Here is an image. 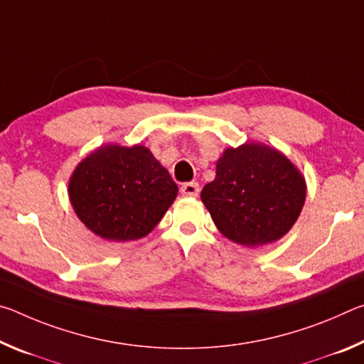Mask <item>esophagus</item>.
I'll return each mask as SVG.
<instances>
[{"label": "esophagus", "mask_w": 364, "mask_h": 364, "mask_svg": "<svg viewBox=\"0 0 364 364\" xmlns=\"http://www.w3.org/2000/svg\"><path fill=\"white\" fill-rule=\"evenodd\" d=\"M199 184L197 183H184L181 186V194L186 197H197L199 196Z\"/></svg>", "instance_id": "esophagus-1"}]
</instances>
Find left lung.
I'll return each instance as SVG.
<instances>
[{
  "instance_id": "1",
  "label": "left lung",
  "mask_w": 364,
  "mask_h": 364,
  "mask_svg": "<svg viewBox=\"0 0 364 364\" xmlns=\"http://www.w3.org/2000/svg\"><path fill=\"white\" fill-rule=\"evenodd\" d=\"M306 184L284 154L260 143L228 147L200 199L230 241L258 247L281 239L297 221Z\"/></svg>"
}]
</instances>
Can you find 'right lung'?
Listing matches in <instances>:
<instances>
[{
    "label": "right lung",
    "mask_w": 364,
    "mask_h": 364,
    "mask_svg": "<svg viewBox=\"0 0 364 364\" xmlns=\"http://www.w3.org/2000/svg\"><path fill=\"white\" fill-rule=\"evenodd\" d=\"M176 183L147 147L106 144L73 170L70 204L90 231L125 242L149 234L173 204Z\"/></svg>",
    "instance_id": "add662e5"
}]
</instances>
